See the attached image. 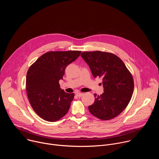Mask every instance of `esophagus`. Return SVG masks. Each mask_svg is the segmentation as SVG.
Here are the masks:
<instances>
[{
    "label": "esophagus",
    "instance_id": "esophagus-1",
    "mask_svg": "<svg viewBox=\"0 0 159 159\" xmlns=\"http://www.w3.org/2000/svg\"><path fill=\"white\" fill-rule=\"evenodd\" d=\"M76 95L78 97H81V96H82L84 95V94L83 93H76Z\"/></svg>",
    "mask_w": 159,
    "mask_h": 159
}]
</instances>
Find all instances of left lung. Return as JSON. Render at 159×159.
Wrapping results in <instances>:
<instances>
[{
  "mask_svg": "<svg viewBox=\"0 0 159 159\" xmlns=\"http://www.w3.org/2000/svg\"><path fill=\"white\" fill-rule=\"evenodd\" d=\"M89 65L94 77L102 79L104 93L94 94L95 101L89 111L101 120L115 118L129 104L134 89L131 74L116 55L101 52H85L80 55Z\"/></svg>",
  "mask_w": 159,
  "mask_h": 159,
  "instance_id": "1",
  "label": "left lung"
}]
</instances>
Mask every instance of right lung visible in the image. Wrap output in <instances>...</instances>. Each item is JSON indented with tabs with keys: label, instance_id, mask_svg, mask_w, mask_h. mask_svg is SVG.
Masks as SVG:
<instances>
[{
	"label": "right lung",
	"instance_id": "right-lung-1",
	"mask_svg": "<svg viewBox=\"0 0 159 159\" xmlns=\"http://www.w3.org/2000/svg\"><path fill=\"white\" fill-rule=\"evenodd\" d=\"M80 51L49 52L33 63L27 72L26 92L31 107L42 119L54 122L69 111L74 93L60 87L67 65L75 61Z\"/></svg>",
	"mask_w": 159,
	"mask_h": 159
}]
</instances>
